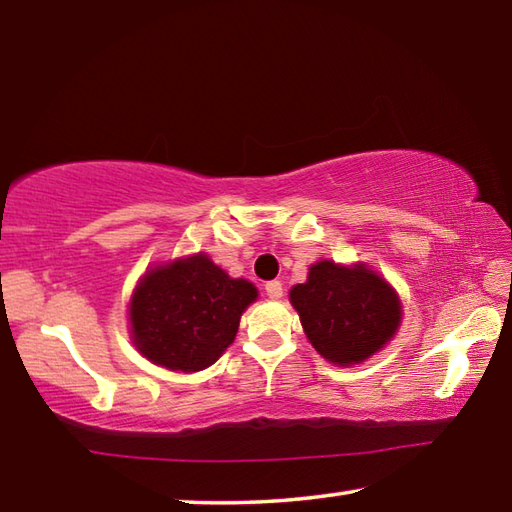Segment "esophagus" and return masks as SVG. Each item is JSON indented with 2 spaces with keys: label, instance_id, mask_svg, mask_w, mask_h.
I'll return each mask as SVG.
<instances>
[{
  "label": "esophagus",
  "instance_id": "obj_1",
  "mask_svg": "<svg viewBox=\"0 0 512 512\" xmlns=\"http://www.w3.org/2000/svg\"><path fill=\"white\" fill-rule=\"evenodd\" d=\"M266 296L268 298H273V300H280L282 298V293H284V289H282V282L280 280H271V282H266Z\"/></svg>",
  "mask_w": 512,
  "mask_h": 512
}]
</instances>
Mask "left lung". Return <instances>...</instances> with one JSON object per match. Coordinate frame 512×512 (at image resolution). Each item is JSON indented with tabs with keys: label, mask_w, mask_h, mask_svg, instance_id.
<instances>
[{
	"label": "left lung",
	"mask_w": 512,
	"mask_h": 512,
	"mask_svg": "<svg viewBox=\"0 0 512 512\" xmlns=\"http://www.w3.org/2000/svg\"><path fill=\"white\" fill-rule=\"evenodd\" d=\"M289 300L309 343L336 366L370 359L393 339L402 320L395 289L366 264L316 262L309 266L307 282L291 289Z\"/></svg>",
	"instance_id": "left-lung-1"
}]
</instances>
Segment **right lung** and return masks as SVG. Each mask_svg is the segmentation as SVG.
Segmentation results:
<instances>
[{
    "label": "right lung",
    "mask_w": 512,
    "mask_h": 512,
    "mask_svg": "<svg viewBox=\"0 0 512 512\" xmlns=\"http://www.w3.org/2000/svg\"><path fill=\"white\" fill-rule=\"evenodd\" d=\"M255 300V284L230 277L207 255L173 259L146 271L133 291V343L155 366L198 372L228 350Z\"/></svg>",
    "instance_id": "right-lung-1"
}]
</instances>
